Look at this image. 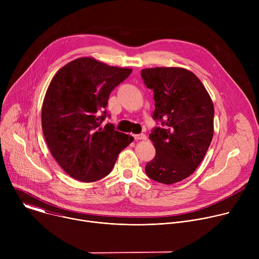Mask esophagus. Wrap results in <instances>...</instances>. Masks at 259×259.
<instances>
[{"instance_id": "1", "label": "esophagus", "mask_w": 259, "mask_h": 259, "mask_svg": "<svg viewBox=\"0 0 259 259\" xmlns=\"http://www.w3.org/2000/svg\"><path fill=\"white\" fill-rule=\"evenodd\" d=\"M134 136V138L136 139V140H145L146 139V136H145V134H143V133H141V134H135V135H133Z\"/></svg>"}]
</instances>
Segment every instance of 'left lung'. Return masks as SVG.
Returning <instances> with one entry per match:
<instances>
[{
    "mask_svg": "<svg viewBox=\"0 0 259 259\" xmlns=\"http://www.w3.org/2000/svg\"><path fill=\"white\" fill-rule=\"evenodd\" d=\"M141 78L154 91L153 119L161 124L150 134L156 156L145 173L164 184L176 183L198 168L208 151L214 106L202 82L186 68H144Z\"/></svg>",
    "mask_w": 259,
    "mask_h": 259,
    "instance_id": "1",
    "label": "left lung"
}]
</instances>
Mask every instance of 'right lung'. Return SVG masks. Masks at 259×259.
<instances>
[{"label": "right lung", "instance_id": "right-lung-1", "mask_svg": "<svg viewBox=\"0 0 259 259\" xmlns=\"http://www.w3.org/2000/svg\"><path fill=\"white\" fill-rule=\"evenodd\" d=\"M131 68L110 66L82 57L61 67L53 77L42 106V128L49 150L72 178L92 182L105 177L133 137L101 127L107 100Z\"/></svg>", "mask_w": 259, "mask_h": 259}]
</instances>
